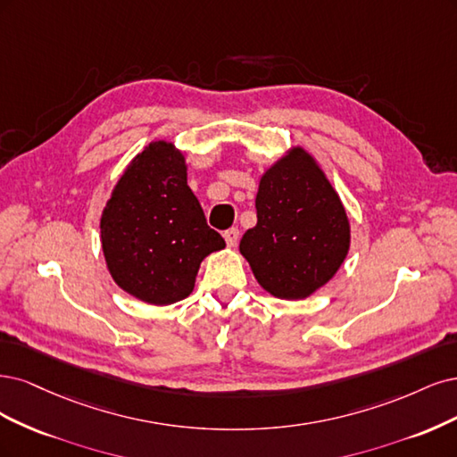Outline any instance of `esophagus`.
<instances>
[{
    "instance_id": "esophagus-1",
    "label": "esophagus",
    "mask_w": 457,
    "mask_h": 457,
    "mask_svg": "<svg viewBox=\"0 0 457 457\" xmlns=\"http://www.w3.org/2000/svg\"><path fill=\"white\" fill-rule=\"evenodd\" d=\"M224 239L228 243V246H235L239 241V229L237 228H229L228 231H224Z\"/></svg>"
}]
</instances>
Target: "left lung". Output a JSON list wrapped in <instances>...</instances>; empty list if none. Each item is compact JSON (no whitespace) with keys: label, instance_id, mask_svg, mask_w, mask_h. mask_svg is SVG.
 Segmentation results:
<instances>
[{"label":"left lung","instance_id":"1","mask_svg":"<svg viewBox=\"0 0 457 457\" xmlns=\"http://www.w3.org/2000/svg\"><path fill=\"white\" fill-rule=\"evenodd\" d=\"M258 222L239 243L258 285L278 300H303L342 268L351 246L344 203L302 145L260 176Z\"/></svg>","mask_w":457,"mask_h":457}]
</instances>
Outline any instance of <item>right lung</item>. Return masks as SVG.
Segmentation results:
<instances>
[{"label": "right lung", "mask_w": 457, "mask_h": 457, "mask_svg": "<svg viewBox=\"0 0 457 457\" xmlns=\"http://www.w3.org/2000/svg\"><path fill=\"white\" fill-rule=\"evenodd\" d=\"M100 243L115 285L152 305L187 298L201 262L226 246L187 186L184 152L169 140L132 157L102 211Z\"/></svg>", "instance_id": "add662e5"}]
</instances>
